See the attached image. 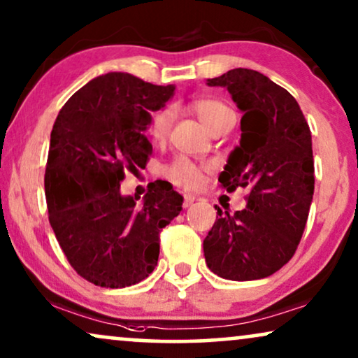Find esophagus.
Instances as JSON below:
<instances>
[{"label": "esophagus", "instance_id": "esophagus-1", "mask_svg": "<svg viewBox=\"0 0 358 358\" xmlns=\"http://www.w3.org/2000/svg\"><path fill=\"white\" fill-rule=\"evenodd\" d=\"M196 201V198L193 196V194H183V206L185 208H188V206H192V204Z\"/></svg>", "mask_w": 358, "mask_h": 358}]
</instances>
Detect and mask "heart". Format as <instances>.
<instances>
[{"mask_svg": "<svg viewBox=\"0 0 358 358\" xmlns=\"http://www.w3.org/2000/svg\"><path fill=\"white\" fill-rule=\"evenodd\" d=\"M192 111L196 114L199 121L203 122V126L206 127L208 131H211L217 122H221L224 117L227 116H234L231 109H229L226 104L217 101V99H211V98H201L196 99L189 104ZM171 109H162L155 114L154 121H152V127H150V134H152V141L154 142H164L165 137L169 136V129L171 124ZM204 166L196 165L194 162H192L187 157H178L173 162H170L169 165L164 166L162 173L166 180H170L171 183L178 185V187L187 188V189H193L201 185L203 182V173H204Z\"/></svg>", "mask_w": 358, "mask_h": 358, "instance_id": "heart-1", "label": "heart"}]
</instances>
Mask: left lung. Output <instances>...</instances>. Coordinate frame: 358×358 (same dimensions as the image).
Instances as JSON below:
<instances>
[{
    "label": "left lung",
    "mask_w": 358,
    "mask_h": 358,
    "mask_svg": "<svg viewBox=\"0 0 358 358\" xmlns=\"http://www.w3.org/2000/svg\"><path fill=\"white\" fill-rule=\"evenodd\" d=\"M231 93L241 119L239 147L219 175L229 193L247 188V208L217 217L203 242L209 270L234 282L273 275L298 249L314 194L311 131L296 99L249 69L208 80Z\"/></svg>",
    "instance_id": "1"
}]
</instances>
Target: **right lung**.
<instances>
[{"label": "right lung", "mask_w": 358, "mask_h": 358, "mask_svg": "<svg viewBox=\"0 0 358 358\" xmlns=\"http://www.w3.org/2000/svg\"><path fill=\"white\" fill-rule=\"evenodd\" d=\"M173 85L159 87L111 71L80 88L60 109L45 165L49 221L69 264L87 282L124 288L154 271L160 231L182 211L170 183H150L144 201L122 196L126 170L145 169L152 111Z\"/></svg>", "instance_id": "obj_1"}]
</instances>
